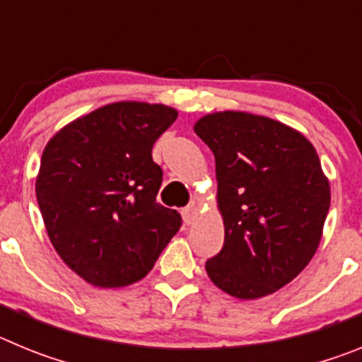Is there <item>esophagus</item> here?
I'll list each match as a JSON object with an SVG mask.
<instances>
[{"instance_id": "obj_1", "label": "esophagus", "mask_w": 362, "mask_h": 362, "mask_svg": "<svg viewBox=\"0 0 362 362\" xmlns=\"http://www.w3.org/2000/svg\"><path fill=\"white\" fill-rule=\"evenodd\" d=\"M183 221L185 223H187V225H192V223H194V219H196V216H197V206H196V203H194V201H192L190 204H188L187 209H183Z\"/></svg>"}]
</instances>
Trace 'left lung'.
<instances>
[{"mask_svg":"<svg viewBox=\"0 0 362 362\" xmlns=\"http://www.w3.org/2000/svg\"><path fill=\"white\" fill-rule=\"evenodd\" d=\"M216 158L225 245L206 261L217 288L259 299L312 261L330 209V183L300 132L248 112H214L194 124Z\"/></svg>","mask_w":362,"mask_h":362,"instance_id":"left-lung-1","label":"left lung"}]
</instances>
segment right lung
Segmentation results:
<instances>
[{
    "mask_svg": "<svg viewBox=\"0 0 362 362\" xmlns=\"http://www.w3.org/2000/svg\"><path fill=\"white\" fill-rule=\"evenodd\" d=\"M175 117L166 105L117 101L74 119L45 146L36 177L45 228L86 283H137L181 228V216L156 201L163 170L152 159Z\"/></svg>",
    "mask_w": 362,
    "mask_h": 362,
    "instance_id": "right-lung-1",
    "label": "right lung"
}]
</instances>
